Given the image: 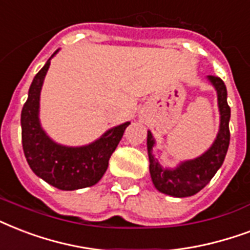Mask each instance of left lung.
I'll return each instance as SVG.
<instances>
[{"label": "left lung", "instance_id": "left-lung-1", "mask_svg": "<svg viewBox=\"0 0 250 250\" xmlns=\"http://www.w3.org/2000/svg\"><path fill=\"white\" fill-rule=\"evenodd\" d=\"M208 79L218 91V103L220 111L219 133L208 151L197 159L185 162L173 171L163 169L162 166L158 163V159H155L151 154L154 138L150 131L147 133V151L150 159V173H151L152 183L156 189L164 194L180 197V198L194 195L211 181L216 171L224 162L229 145V135H231L228 126L231 117V108L227 103V88L223 81L215 75H210Z\"/></svg>", "mask_w": 250, "mask_h": 250}]
</instances>
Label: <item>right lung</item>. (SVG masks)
Listing matches in <instances>:
<instances>
[{
  "label": "right lung",
  "instance_id": "add662e5",
  "mask_svg": "<svg viewBox=\"0 0 250 250\" xmlns=\"http://www.w3.org/2000/svg\"><path fill=\"white\" fill-rule=\"evenodd\" d=\"M49 63L51 59L35 75L23 105L21 124L24 156L39 177L61 190L92 187L107 171L109 158L130 123L113 127L96 142L84 147L60 146L48 138L40 127L38 113L40 90Z\"/></svg>",
  "mask_w": 250,
  "mask_h": 250
}]
</instances>
